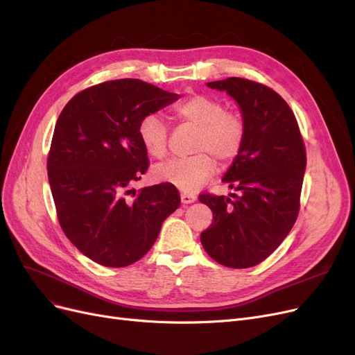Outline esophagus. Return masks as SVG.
<instances>
[{
    "label": "esophagus",
    "mask_w": 355,
    "mask_h": 355,
    "mask_svg": "<svg viewBox=\"0 0 355 355\" xmlns=\"http://www.w3.org/2000/svg\"><path fill=\"white\" fill-rule=\"evenodd\" d=\"M197 200V197L194 194H180V201L182 204H191Z\"/></svg>",
    "instance_id": "obj_1"
}]
</instances>
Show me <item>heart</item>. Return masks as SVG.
Here are the masks:
<instances>
[{"mask_svg": "<svg viewBox=\"0 0 355 355\" xmlns=\"http://www.w3.org/2000/svg\"><path fill=\"white\" fill-rule=\"evenodd\" d=\"M175 114L182 121L197 127L191 157L175 158L154 168V178L182 192L201 188L216 171V161L230 163L239 155L245 128L239 115L227 112L225 105L211 96L194 94L180 102ZM137 136L145 151L161 159L167 154V127L157 114L145 115L137 125Z\"/></svg>", "mask_w": 355, "mask_h": 355, "instance_id": "1", "label": "heart"}]
</instances>
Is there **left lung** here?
Here are the masks:
<instances>
[{"mask_svg": "<svg viewBox=\"0 0 355 355\" xmlns=\"http://www.w3.org/2000/svg\"><path fill=\"white\" fill-rule=\"evenodd\" d=\"M207 87L227 92L237 102L245 136L222 178L239 196L198 197L214 219L200 240L211 259L241 270L266 259L296 222L305 146L292 110L270 87L237 77Z\"/></svg>", "mask_w": 355, "mask_h": 355, "instance_id": "left-lung-1", "label": "left lung"}]
</instances>
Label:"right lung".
<instances>
[{
    "label": "right lung",
    "instance_id": "right-lung-1",
    "mask_svg": "<svg viewBox=\"0 0 355 355\" xmlns=\"http://www.w3.org/2000/svg\"><path fill=\"white\" fill-rule=\"evenodd\" d=\"M179 99L135 78L106 81L75 94L60 112L47 159L59 223L69 241L96 263L132 265L155 243L180 204L168 184L127 187L148 168L139 121Z\"/></svg>",
    "mask_w": 355,
    "mask_h": 355
}]
</instances>
